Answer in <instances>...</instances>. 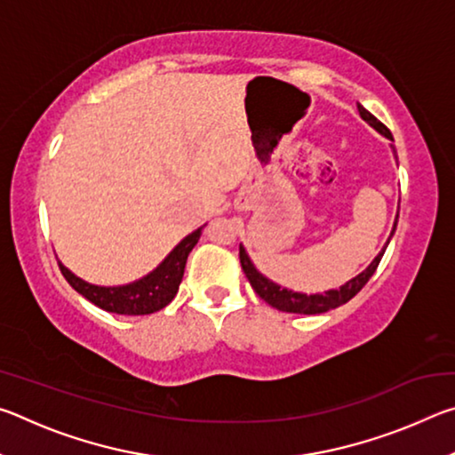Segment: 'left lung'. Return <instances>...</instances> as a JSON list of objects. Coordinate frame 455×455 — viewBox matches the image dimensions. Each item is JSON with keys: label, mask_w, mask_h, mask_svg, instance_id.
I'll return each mask as SVG.
<instances>
[{"label": "left lung", "mask_w": 455, "mask_h": 455, "mask_svg": "<svg viewBox=\"0 0 455 455\" xmlns=\"http://www.w3.org/2000/svg\"><path fill=\"white\" fill-rule=\"evenodd\" d=\"M357 110H359V116L363 118L369 126H373L377 132L383 134L385 138H389V140H394V136H391L387 126L381 124V122L377 120L371 112H367L361 104H357ZM397 219H399V214L395 217L394 230H391L389 238L394 236V233H395ZM387 244H389V241H387ZM387 244L383 246V251L373 259V263L369 265L363 273H359L355 279H351V281L345 283L343 287L327 291L325 295H305V292L289 291V289H284V287H279V284L273 283V281H268L267 276L260 275L257 271V267L252 265V260L249 259V255H246V251L243 249V244H241V249H238V257H241V267H243V271L246 275V279H249V283H251V287L255 289V292H257L260 299H263V301H267L268 305L275 307V309L284 311V313L317 315V313H325L329 309H337V307H341V305H345L347 301H351V299L355 297L357 292L365 287V283L373 276L375 268H377V265H379V260L383 257L385 249H387Z\"/></svg>", "instance_id": "8db88e82"}]
</instances>
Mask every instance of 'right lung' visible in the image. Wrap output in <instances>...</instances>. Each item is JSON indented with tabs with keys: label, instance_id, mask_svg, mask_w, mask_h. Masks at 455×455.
Returning <instances> with one entry per match:
<instances>
[{
	"label": "right lung",
	"instance_id": "1",
	"mask_svg": "<svg viewBox=\"0 0 455 455\" xmlns=\"http://www.w3.org/2000/svg\"><path fill=\"white\" fill-rule=\"evenodd\" d=\"M200 235H203V227L196 228L188 236H184L171 251V255L154 268L152 273L130 284H122V287H98V284H90L82 281L80 276H76L72 271H68L61 263L58 265L61 275L66 276V281L82 297H86L90 303L100 307V309L118 315H150L164 309L176 297L184 275V267H187V259L198 243Z\"/></svg>",
	"mask_w": 455,
	"mask_h": 455
}]
</instances>
